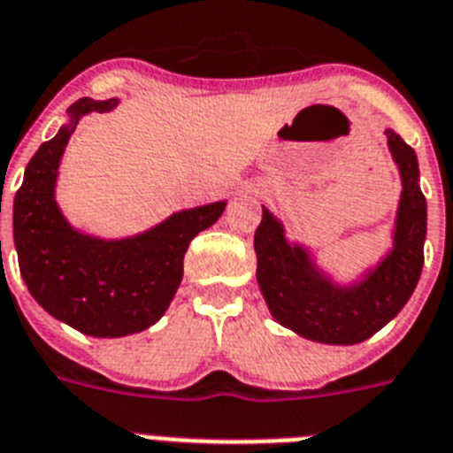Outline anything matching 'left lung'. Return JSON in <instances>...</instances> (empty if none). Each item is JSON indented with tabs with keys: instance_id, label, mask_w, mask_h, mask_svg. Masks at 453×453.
Masks as SVG:
<instances>
[{
	"instance_id": "left-lung-1",
	"label": "left lung",
	"mask_w": 453,
	"mask_h": 453,
	"mask_svg": "<svg viewBox=\"0 0 453 453\" xmlns=\"http://www.w3.org/2000/svg\"><path fill=\"white\" fill-rule=\"evenodd\" d=\"M387 144L401 173V203L394 249L362 280L334 283L315 267L303 246L285 239L283 223L262 207L256 230L257 283L273 320L299 336L329 345H355L380 332L408 303L424 267L426 197L419 188V163L410 144L387 128Z\"/></svg>"
}]
</instances>
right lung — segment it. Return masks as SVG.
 I'll list each match as a JSON object with an SVG mask.
<instances>
[{"label":"right lung","mask_w":453,"mask_h":453,"mask_svg":"<svg viewBox=\"0 0 453 453\" xmlns=\"http://www.w3.org/2000/svg\"><path fill=\"white\" fill-rule=\"evenodd\" d=\"M117 104V98L75 101L68 124L27 163L13 200L18 265L32 297L52 318L96 338L138 334L161 320L184 276L191 239L226 209V203L184 209L127 239L78 233L57 207V168L80 117L110 112Z\"/></svg>","instance_id":"obj_1"}]
</instances>
